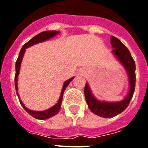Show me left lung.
I'll list each match as a JSON object with an SVG mask.
<instances>
[{"instance_id":"1","label":"left lung","mask_w":148,"mask_h":148,"mask_svg":"<svg viewBox=\"0 0 148 148\" xmlns=\"http://www.w3.org/2000/svg\"><path fill=\"white\" fill-rule=\"evenodd\" d=\"M110 42L113 48L112 52L122 64L128 74L129 80V90L125 99L119 102L99 101L95 98L90 90L88 83H86L84 87V96L89 109L93 113L103 118H112L117 116L124 111L129 105L135 89V63L132 57L130 51L125 45L116 37L112 36Z\"/></svg>"}]
</instances>
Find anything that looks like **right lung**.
<instances>
[{
  "instance_id": "obj_1",
  "label": "right lung",
  "mask_w": 148,
  "mask_h": 148,
  "mask_svg": "<svg viewBox=\"0 0 148 148\" xmlns=\"http://www.w3.org/2000/svg\"><path fill=\"white\" fill-rule=\"evenodd\" d=\"M59 32L58 31H44V32H42L40 33H39L38 35H36V36H34L32 39H31L30 40L27 42L26 44H24L23 46L22 47V49L20 50V54H19V57H18L16 62V74H15V79H14V81H15V88L16 90H18V86H17V82H18V75H19V73H20V65H21V62H22L23 58L24 53L26 51V49L29 48V47L32 46V45H35V44H37V43L42 42H44V41L49 40L51 38H53L54 36H55L56 35L58 34ZM74 78V77L68 79V80H66L65 82L64 83L63 87H62V93H61V96H60V98L58 99V102L55 106H53L52 107L49 108V109L45 110V111H33V110H30V109H27V108L24 106V104L23 103V102L21 101V99H20V97H19V93L18 92H16V94L18 96V98H19V100H20V104L22 105V106L23 107V109L26 110L27 112H28L30 116H32V117H34L35 119H48L49 118L52 117V116H55L56 114L58 113V112L60 111V109H61V105H62V99H63V94L65 90V88L68 86V85L70 84V82Z\"/></svg>"
}]
</instances>
